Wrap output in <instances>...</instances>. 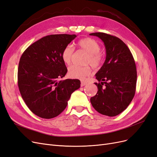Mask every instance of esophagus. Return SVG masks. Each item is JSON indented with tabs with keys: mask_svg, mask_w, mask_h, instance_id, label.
Listing matches in <instances>:
<instances>
[{
	"mask_svg": "<svg viewBox=\"0 0 157 157\" xmlns=\"http://www.w3.org/2000/svg\"><path fill=\"white\" fill-rule=\"evenodd\" d=\"M86 84V82H81V83H80V86H85V85Z\"/></svg>",
	"mask_w": 157,
	"mask_h": 157,
	"instance_id": "esophagus-1",
	"label": "esophagus"
}]
</instances>
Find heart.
I'll list each match as a JSON object with an SVG mask.
<instances>
[{
  "label": "heart",
  "mask_w": 157,
  "mask_h": 157,
  "mask_svg": "<svg viewBox=\"0 0 157 157\" xmlns=\"http://www.w3.org/2000/svg\"><path fill=\"white\" fill-rule=\"evenodd\" d=\"M77 45L80 49L88 54L86 64H90L94 68H99L103 61V56L100 52V46L91 38H83L78 41ZM74 48L71 45H67L61 52V59L63 62L69 65L72 60ZM92 69L90 66L84 67L77 65H71L68 68V75L71 78L84 80L91 74Z\"/></svg>",
  "instance_id": "1"
}]
</instances>
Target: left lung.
Masks as SVG:
<instances>
[{
  "label": "left lung",
  "instance_id": "obj_1",
  "mask_svg": "<svg viewBox=\"0 0 157 157\" xmlns=\"http://www.w3.org/2000/svg\"><path fill=\"white\" fill-rule=\"evenodd\" d=\"M104 42L106 59L96 74L99 82L96 96L90 98L93 107L103 115L115 117L124 111L134 97L137 81L135 61L130 49L119 38L104 33H93Z\"/></svg>",
  "mask_w": 157,
  "mask_h": 157
}]
</instances>
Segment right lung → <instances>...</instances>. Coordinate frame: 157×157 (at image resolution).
Segmentation results:
<instances>
[{
    "instance_id": "right-lung-1",
    "label": "right lung",
    "mask_w": 157,
    "mask_h": 157,
    "mask_svg": "<svg viewBox=\"0 0 157 157\" xmlns=\"http://www.w3.org/2000/svg\"><path fill=\"white\" fill-rule=\"evenodd\" d=\"M75 35H50L30 45L21 55L17 84L23 100L38 117L54 118L67 105L71 95L80 86L78 79L61 80L67 72L61 59L65 47Z\"/></svg>"
}]
</instances>
